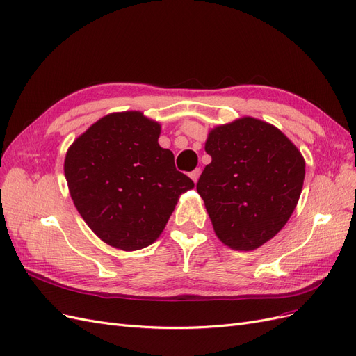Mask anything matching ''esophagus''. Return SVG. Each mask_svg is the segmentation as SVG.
Returning a JSON list of instances; mask_svg holds the SVG:
<instances>
[{"label": "esophagus", "instance_id": "1", "mask_svg": "<svg viewBox=\"0 0 356 356\" xmlns=\"http://www.w3.org/2000/svg\"><path fill=\"white\" fill-rule=\"evenodd\" d=\"M200 175H201V170H200V168H197V170L191 171V173H189V177H191L195 183H197V181H198V177H200Z\"/></svg>", "mask_w": 356, "mask_h": 356}]
</instances>
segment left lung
Here are the masks:
<instances>
[{"label":"left lung","mask_w":356,"mask_h":356,"mask_svg":"<svg viewBox=\"0 0 356 356\" xmlns=\"http://www.w3.org/2000/svg\"><path fill=\"white\" fill-rule=\"evenodd\" d=\"M197 183L216 235L251 251L277 235L293 214L305 180V159L289 137L251 117L210 131Z\"/></svg>","instance_id":"left-lung-1"}]
</instances>
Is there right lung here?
<instances>
[{
    "label": "right lung",
    "mask_w": 356,
    "mask_h": 356,
    "mask_svg": "<svg viewBox=\"0 0 356 356\" xmlns=\"http://www.w3.org/2000/svg\"><path fill=\"white\" fill-rule=\"evenodd\" d=\"M159 124L142 112L100 118L67 149L65 177L78 213L106 244L133 251L161 235L193 181L158 145Z\"/></svg>",
    "instance_id": "obj_1"
}]
</instances>
